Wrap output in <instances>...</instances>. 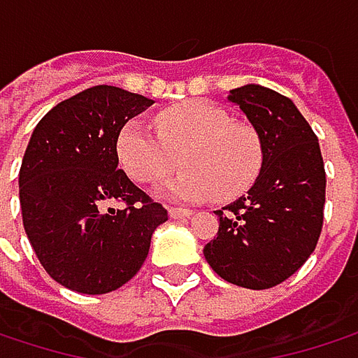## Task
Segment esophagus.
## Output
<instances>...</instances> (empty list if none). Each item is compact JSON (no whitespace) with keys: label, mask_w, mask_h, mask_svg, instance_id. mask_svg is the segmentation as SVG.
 Wrapping results in <instances>:
<instances>
[{"label":"esophagus","mask_w":358,"mask_h":358,"mask_svg":"<svg viewBox=\"0 0 358 358\" xmlns=\"http://www.w3.org/2000/svg\"><path fill=\"white\" fill-rule=\"evenodd\" d=\"M190 215H192V209L170 207V217H174V220H184V217H190Z\"/></svg>","instance_id":"esophagus-1"}]
</instances>
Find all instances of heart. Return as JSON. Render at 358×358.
I'll use <instances>...</instances> for the list:
<instances>
[{
	"label": "heart",
	"instance_id": "heart-1",
	"mask_svg": "<svg viewBox=\"0 0 358 358\" xmlns=\"http://www.w3.org/2000/svg\"><path fill=\"white\" fill-rule=\"evenodd\" d=\"M157 136L138 120H128L115 136L122 170L138 184L168 178L180 159L184 172L168 184L172 196L232 201L245 194L263 168L259 132L207 101H188L155 115Z\"/></svg>",
	"mask_w": 358,
	"mask_h": 358
}]
</instances>
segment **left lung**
<instances>
[{"instance_id":"8db88e82","label":"left lung","mask_w":358,"mask_h":358,"mask_svg":"<svg viewBox=\"0 0 358 358\" xmlns=\"http://www.w3.org/2000/svg\"><path fill=\"white\" fill-rule=\"evenodd\" d=\"M263 143V168L247 196L215 211L217 236L203 255L230 284L265 290L296 273L323 228L325 168L320 143L296 106L265 87L232 89Z\"/></svg>"}]
</instances>
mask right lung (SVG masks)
Wrapping results in <instances>:
<instances>
[{"label": "right lung", "instance_id": "obj_1", "mask_svg": "<svg viewBox=\"0 0 358 358\" xmlns=\"http://www.w3.org/2000/svg\"><path fill=\"white\" fill-rule=\"evenodd\" d=\"M151 103L91 87L49 109L31 136L18 176L24 232L43 269L74 292L106 294L132 280L168 220L162 203L117 170L120 128Z\"/></svg>", "mask_w": 358, "mask_h": 358}]
</instances>
